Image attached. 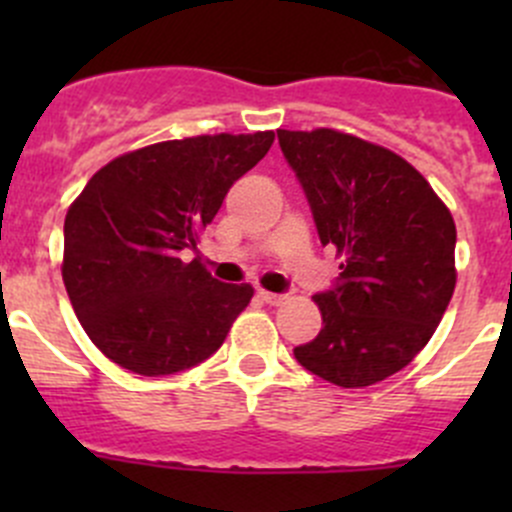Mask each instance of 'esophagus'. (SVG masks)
I'll return each mask as SVG.
<instances>
[{"label": "esophagus", "mask_w": 512, "mask_h": 512, "mask_svg": "<svg viewBox=\"0 0 512 512\" xmlns=\"http://www.w3.org/2000/svg\"><path fill=\"white\" fill-rule=\"evenodd\" d=\"M257 297L262 299V302L265 304H272V307H277V304H282L285 302V294H275V292H265V289H260V292H257Z\"/></svg>", "instance_id": "obj_1"}]
</instances>
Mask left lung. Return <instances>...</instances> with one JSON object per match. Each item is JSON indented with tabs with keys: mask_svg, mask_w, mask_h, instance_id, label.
Returning <instances> with one entry per match:
<instances>
[{
	"mask_svg": "<svg viewBox=\"0 0 512 512\" xmlns=\"http://www.w3.org/2000/svg\"><path fill=\"white\" fill-rule=\"evenodd\" d=\"M322 245L342 257L314 294L322 332L294 359L344 389L404 369L428 344L456 287V223L411 163L349 133L277 131Z\"/></svg>",
	"mask_w": 512,
	"mask_h": 512,
	"instance_id": "left-lung-1",
	"label": "left lung"
}]
</instances>
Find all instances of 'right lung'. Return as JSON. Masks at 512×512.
I'll return each mask as SVG.
<instances>
[{
    "mask_svg": "<svg viewBox=\"0 0 512 512\" xmlns=\"http://www.w3.org/2000/svg\"><path fill=\"white\" fill-rule=\"evenodd\" d=\"M275 133L163 141L113 158L64 220L71 307L91 342L141 376L185 371L223 347L250 285L183 262L227 190L270 151Z\"/></svg>",
    "mask_w": 512,
    "mask_h": 512,
    "instance_id": "add662e5",
    "label": "right lung"
}]
</instances>
